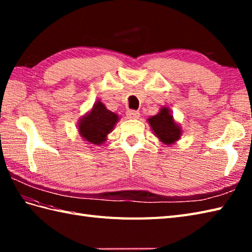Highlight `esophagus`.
Wrapping results in <instances>:
<instances>
[{"instance_id":"34e87169","label":"esophagus","mask_w":252,"mask_h":252,"mask_svg":"<svg viewBox=\"0 0 252 252\" xmlns=\"http://www.w3.org/2000/svg\"><path fill=\"white\" fill-rule=\"evenodd\" d=\"M126 116L129 119H137L140 117V112L137 110H133V109H129L126 111Z\"/></svg>"}]
</instances>
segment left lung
I'll list each match as a JSON object with an SVG mask.
<instances>
[{
  "label": "left lung",
  "mask_w": 252,
  "mask_h": 252,
  "mask_svg": "<svg viewBox=\"0 0 252 252\" xmlns=\"http://www.w3.org/2000/svg\"><path fill=\"white\" fill-rule=\"evenodd\" d=\"M149 125L153 127L155 134L164 144H172L181 136V129L173 121V116L170 115L169 109L163 108L158 115L148 119Z\"/></svg>",
  "instance_id": "obj_1"
}]
</instances>
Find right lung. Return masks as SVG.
<instances>
[{"mask_svg":"<svg viewBox=\"0 0 252 252\" xmlns=\"http://www.w3.org/2000/svg\"><path fill=\"white\" fill-rule=\"evenodd\" d=\"M117 120V115L107 110L104 104L98 100L93 106L92 111L80 121L79 132L84 140L99 145L106 140L107 134L112 130Z\"/></svg>","mask_w":252,"mask_h":252,"instance_id":"obj_1","label":"right lung"}]
</instances>
